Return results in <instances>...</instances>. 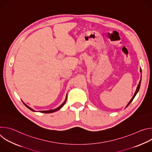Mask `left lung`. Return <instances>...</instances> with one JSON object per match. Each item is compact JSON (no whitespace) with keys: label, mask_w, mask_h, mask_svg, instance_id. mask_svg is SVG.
<instances>
[{"label":"left lung","mask_w":152,"mask_h":152,"mask_svg":"<svg viewBox=\"0 0 152 152\" xmlns=\"http://www.w3.org/2000/svg\"><path fill=\"white\" fill-rule=\"evenodd\" d=\"M140 71H141V70H140ZM141 80H140V82H139V84L138 85V86H137V90H136V91H135V94L134 95V96H133V97L132 98V99L131 100V101L129 102V103H128V104L127 105V106H128L129 105V104L131 103L132 102V100H134V97H135V96L137 95V93L138 92V91H139V90H140V85H141Z\"/></svg>","instance_id":"1"}]
</instances>
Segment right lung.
Masks as SVG:
<instances>
[{
	"instance_id": "add662e5",
	"label": "right lung",
	"mask_w": 152,
	"mask_h": 152,
	"mask_svg": "<svg viewBox=\"0 0 152 152\" xmlns=\"http://www.w3.org/2000/svg\"><path fill=\"white\" fill-rule=\"evenodd\" d=\"M67 96H66V100H65V101L64 102V103L60 106H59L58 107H57V108H56V109H55V110H49V111H40V113H48V114H49V113H54V112H55V111H57L58 110H60L61 108L64 105V104L66 103V100H67ZM23 104L28 108V109H29L30 110H31V111H35L34 110H32V108H31L29 106H28V105H26L24 102H23Z\"/></svg>"
}]
</instances>
